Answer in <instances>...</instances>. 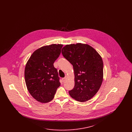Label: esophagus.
I'll return each instance as SVG.
<instances>
[{
	"label": "esophagus",
	"mask_w": 132,
	"mask_h": 132,
	"mask_svg": "<svg viewBox=\"0 0 132 132\" xmlns=\"http://www.w3.org/2000/svg\"><path fill=\"white\" fill-rule=\"evenodd\" d=\"M67 76H65L64 78H62V81H63V82H65V81H66V80H67Z\"/></svg>",
	"instance_id": "1"
}]
</instances>
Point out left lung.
Returning a JSON list of instances; mask_svg holds the SVG:
<instances>
[{
  "label": "left lung",
  "mask_w": 132,
  "mask_h": 132,
  "mask_svg": "<svg viewBox=\"0 0 132 132\" xmlns=\"http://www.w3.org/2000/svg\"><path fill=\"white\" fill-rule=\"evenodd\" d=\"M61 52L74 70L75 86L69 90L70 95L80 102L88 101L97 93L103 81L100 55L92 46L82 44L66 45Z\"/></svg>",
  "instance_id": "8db88e82"
}]
</instances>
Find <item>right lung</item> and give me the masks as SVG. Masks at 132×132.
<instances>
[{
	"label": "right lung",
	"instance_id": "add662e5",
	"mask_svg": "<svg viewBox=\"0 0 132 132\" xmlns=\"http://www.w3.org/2000/svg\"><path fill=\"white\" fill-rule=\"evenodd\" d=\"M62 44L44 46L34 52L26 65L27 88L37 101L47 103L52 101L60 86L58 71L53 63L59 56Z\"/></svg>",
	"mask_w": 132,
	"mask_h": 132
}]
</instances>
